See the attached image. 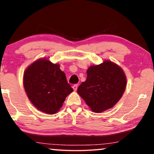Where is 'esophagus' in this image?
Segmentation results:
<instances>
[{"label": "esophagus", "instance_id": "1", "mask_svg": "<svg viewBox=\"0 0 154 154\" xmlns=\"http://www.w3.org/2000/svg\"><path fill=\"white\" fill-rule=\"evenodd\" d=\"M72 88H73L74 91H77V88H78V85H77V84H75V85H73V87H72Z\"/></svg>", "mask_w": 154, "mask_h": 154}]
</instances>
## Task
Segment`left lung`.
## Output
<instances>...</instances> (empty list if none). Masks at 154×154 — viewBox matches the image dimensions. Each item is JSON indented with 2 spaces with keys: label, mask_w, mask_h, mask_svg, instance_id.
I'll return each instance as SVG.
<instances>
[{
  "label": "left lung",
  "mask_w": 154,
  "mask_h": 154,
  "mask_svg": "<svg viewBox=\"0 0 154 154\" xmlns=\"http://www.w3.org/2000/svg\"><path fill=\"white\" fill-rule=\"evenodd\" d=\"M87 79L77 93L94 112L112 108L122 96L127 80L123 70L110 61H105L87 70Z\"/></svg>",
  "instance_id": "1"
}]
</instances>
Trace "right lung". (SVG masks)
<instances>
[{
  "instance_id": "obj_1",
  "label": "right lung",
  "mask_w": 154,
  "mask_h": 154,
  "mask_svg": "<svg viewBox=\"0 0 154 154\" xmlns=\"http://www.w3.org/2000/svg\"><path fill=\"white\" fill-rule=\"evenodd\" d=\"M24 87L28 98L38 110L54 114L73 91L59 65L47 59L32 63L24 74Z\"/></svg>"
}]
</instances>
